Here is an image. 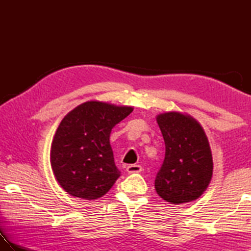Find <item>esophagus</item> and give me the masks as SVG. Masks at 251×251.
<instances>
[{"instance_id": "obj_1", "label": "esophagus", "mask_w": 251, "mask_h": 251, "mask_svg": "<svg viewBox=\"0 0 251 251\" xmlns=\"http://www.w3.org/2000/svg\"><path fill=\"white\" fill-rule=\"evenodd\" d=\"M127 173L128 174H137V173H141L142 172V167L140 165H129V166H127L126 168Z\"/></svg>"}]
</instances>
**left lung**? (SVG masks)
I'll use <instances>...</instances> for the list:
<instances>
[{
  "mask_svg": "<svg viewBox=\"0 0 251 251\" xmlns=\"http://www.w3.org/2000/svg\"><path fill=\"white\" fill-rule=\"evenodd\" d=\"M165 142V158L155 190L170 204H185L204 193L212 177V156L207 136L193 117L166 112L156 117Z\"/></svg>",
  "mask_w": 251,
  "mask_h": 251,
  "instance_id": "8db88e82",
  "label": "left lung"
}]
</instances>
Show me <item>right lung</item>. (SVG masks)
<instances>
[{
  "instance_id": "right-lung-1",
  "label": "right lung",
  "mask_w": 251,
  "mask_h": 251,
  "mask_svg": "<svg viewBox=\"0 0 251 251\" xmlns=\"http://www.w3.org/2000/svg\"><path fill=\"white\" fill-rule=\"evenodd\" d=\"M132 110L87 101L63 117L51 143L50 165L69 194L93 201L113 186L121 172L115 166L110 134Z\"/></svg>"
}]
</instances>
